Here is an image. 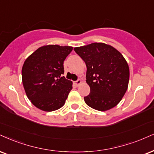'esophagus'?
Instances as JSON below:
<instances>
[{"mask_svg": "<svg viewBox=\"0 0 154 154\" xmlns=\"http://www.w3.org/2000/svg\"><path fill=\"white\" fill-rule=\"evenodd\" d=\"M82 83V81L81 80V79H79V80H77L76 81H75V84L76 85V86H79V85L81 84Z\"/></svg>", "mask_w": 154, "mask_h": 154, "instance_id": "34e87169", "label": "esophagus"}]
</instances>
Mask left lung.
Masks as SVG:
<instances>
[{"label": "left lung", "instance_id": "obj_1", "mask_svg": "<svg viewBox=\"0 0 154 154\" xmlns=\"http://www.w3.org/2000/svg\"><path fill=\"white\" fill-rule=\"evenodd\" d=\"M86 63V83L91 92L84 97L92 109L106 111L119 103L126 94L129 81V67L123 55L104 43L74 48Z\"/></svg>", "mask_w": 154, "mask_h": 154}]
</instances>
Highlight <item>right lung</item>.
<instances>
[{
    "label": "right lung",
    "mask_w": 154,
    "mask_h": 154,
    "mask_svg": "<svg viewBox=\"0 0 154 154\" xmlns=\"http://www.w3.org/2000/svg\"><path fill=\"white\" fill-rule=\"evenodd\" d=\"M71 46L47 45L40 47L25 60L22 82L28 99L38 109L54 111L66 103L72 81L62 76L63 61Z\"/></svg>",
    "instance_id": "add662e5"
}]
</instances>
